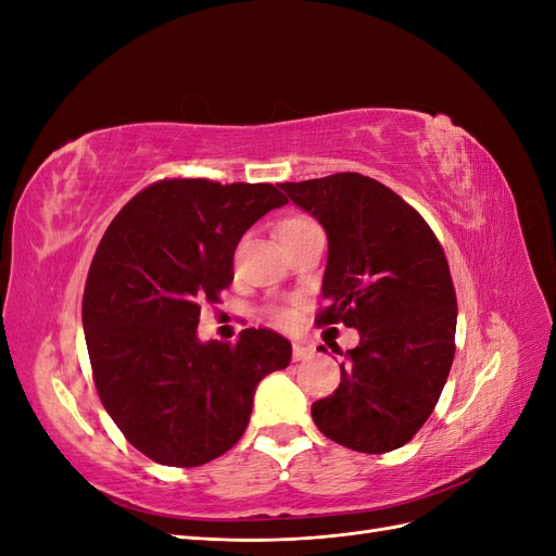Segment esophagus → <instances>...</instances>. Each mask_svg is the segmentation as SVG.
<instances>
[{
  "instance_id": "1",
  "label": "esophagus",
  "mask_w": 556,
  "mask_h": 556,
  "mask_svg": "<svg viewBox=\"0 0 556 556\" xmlns=\"http://www.w3.org/2000/svg\"><path fill=\"white\" fill-rule=\"evenodd\" d=\"M313 355H315V350L308 348V345H301V343H294V345H292V359H294V362H306V359H311Z\"/></svg>"
}]
</instances>
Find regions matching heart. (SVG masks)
Returning a JSON list of instances; mask_svg holds the SVG:
<instances>
[{"mask_svg": "<svg viewBox=\"0 0 556 556\" xmlns=\"http://www.w3.org/2000/svg\"><path fill=\"white\" fill-rule=\"evenodd\" d=\"M313 220H308V217L304 215H294V217H288V220H282L278 225V237H288V233H294V231H301L311 227Z\"/></svg>", "mask_w": 556, "mask_h": 556, "instance_id": "1", "label": "heart"}]
</instances>
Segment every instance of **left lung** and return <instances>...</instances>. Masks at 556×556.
<instances>
[{"instance_id": "1", "label": "left lung", "mask_w": 556, "mask_h": 556, "mask_svg": "<svg viewBox=\"0 0 556 556\" xmlns=\"http://www.w3.org/2000/svg\"><path fill=\"white\" fill-rule=\"evenodd\" d=\"M329 239L317 325L359 331L341 384L313 403L315 427L343 447L380 454L422 429L445 387L457 329L445 252L413 206L362 174L280 182Z\"/></svg>"}]
</instances>
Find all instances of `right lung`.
Masks as SVG:
<instances>
[{"label": "right lung", "instance_id": "1", "mask_svg": "<svg viewBox=\"0 0 556 556\" xmlns=\"http://www.w3.org/2000/svg\"><path fill=\"white\" fill-rule=\"evenodd\" d=\"M288 204L268 182L160 180L115 215L83 294L99 399L125 439L157 464L201 466L237 443L264 376L292 359L271 329L201 341V301L233 280V250Z\"/></svg>", "mask_w": 556, "mask_h": 556}]
</instances>
